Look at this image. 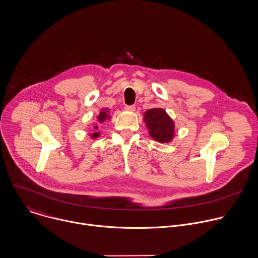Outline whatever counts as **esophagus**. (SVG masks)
Listing matches in <instances>:
<instances>
[{
    "mask_svg": "<svg viewBox=\"0 0 258 258\" xmlns=\"http://www.w3.org/2000/svg\"><path fill=\"white\" fill-rule=\"evenodd\" d=\"M124 108L127 111H135L136 110V106L135 105H126Z\"/></svg>",
    "mask_w": 258,
    "mask_h": 258,
    "instance_id": "esophagus-1",
    "label": "esophagus"
}]
</instances>
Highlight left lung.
Here are the masks:
<instances>
[{
    "instance_id": "obj_1",
    "label": "left lung",
    "mask_w": 258,
    "mask_h": 258,
    "mask_svg": "<svg viewBox=\"0 0 258 258\" xmlns=\"http://www.w3.org/2000/svg\"><path fill=\"white\" fill-rule=\"evenodd\" d=\"M145 121L153 139L167 143L173 138L174 122L162 108H152L145 112Z\"/></svg>"
}]
</instances>
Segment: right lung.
Wrapping results in <instances>:
<instances>
[{
    "label": "right lung",
    "mask_w": 258,
    "mask_h": 258,
    "mask_svg": "<svg viewBox=\"0 0 258 258\" xmlns=\"http://www.w3.org/2000/svg\"><path fill=\"white\" fill-rule=\"evenodd\" d=\"M106 117H107L106 112H105V111H101V112H100V114H99V116H98V120H99L100 122H102V121H104V120H105V118H106ZM98 127H99L98 125H94V126H93V128H94L95 131H97V130H98ZM98 136H99V133H97V132H95L94 134H92V135H91V137H92V138H97Z\"/></svg>",
    "instance_id": "obj_1"
}]
</instances>
